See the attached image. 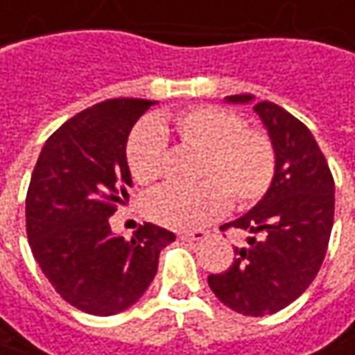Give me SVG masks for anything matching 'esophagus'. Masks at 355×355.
Listing matches in <instances>:
<instances>
[{"mask_svg":"<svg viewBox=\"0 0 355 355\" xmlns=\"http://www.w3.org/2000/svg\"><path fill=\"white\" fill-rule=\"evenodd\" d=\"M178 238L182 241H200V239L206 238V234L202 230H194V232H180Z\"/></svg>","mask_w":355,"mask_h":355,"instance_id":"34e87169","label":"esophagus"}]
</instances>
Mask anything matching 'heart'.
<instances>
[{
    "mask_svg": "<svg viewBox=\"0 0 355 355\" xmlns=\"http://www.w3.org/2000/svg\"><path fill=\"white\" fill-rule=\"evenodd\" d=\"M198 151L190 189H161L145 198L149 220L173 230H194L227 208L250 206L269 189L275 173V155L269 137L245 128L243 119L218 105H198L166 121H143L129 133L125 159L131 177L143 187L155 184L165 168V131Z\"/></svg>",
    "mask_w": 355,
    "mask_h": 355,
    "instance_id": "1",
    "label": "heart"
}]
</instances>
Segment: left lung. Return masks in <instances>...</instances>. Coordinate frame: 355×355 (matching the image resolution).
Listing matches in <instances>:
<instances>
[{"label": "left lung", "mask_w": 355, "mask_h": 355, "mask_svg": "<svg viewBox=\"0 0 355 355\" xmlns=\"http://www.w3.org/2000/svg\"><path fill=\"white\" fill-rule=\"evenodd\" d=\"M253 104L251 94L224 98ZM275 153V173L250 212L222 227L248 232L232 265L208 277L214 295L245 316L275 314L309 288L326 255L334 224V180L304 123L273 102L253 105Z\"/></svg>", "instance_id": "8db88e82"}]
</instances>
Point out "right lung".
Instances as JSON below:
<instances>
[{
  "label": "right lung",
  "instance_id": "obj_1",
  "mask_svg": "<svg viewBox=\"0 0 355 355\" xmlns=\"http://www.w3.org/2000/svg\"><path fill=\"white\" fill-rule=\"evenodd\" d=\"M157 102L105 100L46 139L25 202L33 255L56 293L94 316L123 312L149 288L175 234L143 224L123 239L110 227L133 187L125 159L131 128Z\"/></svg>",
  "mask_w": 355,
  "mask_h": 355
}]
</instances>
